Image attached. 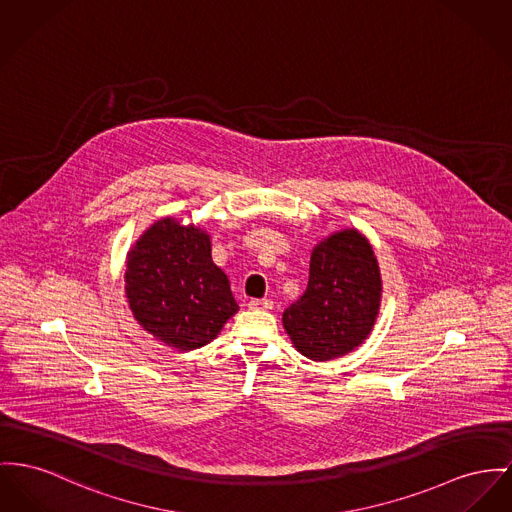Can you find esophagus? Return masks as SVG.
Instances as JSON below:
<instances>
[{
  "label": "esophagus",
  "mask_w": 512,
  "mask_h": 512,
  "mask_svg": "<svg viewBox=\"0 0 512 512\" xmlns=\"http://www.w3.org/2000/svg\"><path fill=\"white\" fill-rule=\"evenodd\" d=\"M248 307L252 308V310H272L273 301L272 299H252L248 303Z\"/></svg>",
  "instance_id": "esophagus-1"
}]
</instances>
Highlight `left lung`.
I'll return each mask as SVG.
<instances>
[{
	"label": "left lung",
	"instance_id": "obj_1",
	"mask_svg": "<svg viewBox=\"0 0 512 512\" xmlns=\"http://www.w3.org/2000/svg\"><path fill=\"white\" fill-rule=\"evenodd\" d=\"M380 291L371 244L353 229L341 231L312 250L307 291L283 312V326L308 359L340 357L371 334Z\"/></svg>",
	"mask_w": 512,
	"mask_h": 512
}]
</instances>
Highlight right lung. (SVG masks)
I'll return each mask as SVG.
<instances>
[{"label":"right lung","instance_id":"obj_1","mask_svg":"<svg viewBox=\"0 0 512 512\" xmlns=\"http://www.w3.org/2000/svg\"><path fill=\"white\" fill-rule=\"evenodd\" d=\"M126 295L143 330L180 351L209 343L239 310L229 277L211 260L209 237L171 217L128 254Z\"/></svg>","mask_w":512,"mask_h":512}]
</instances>
